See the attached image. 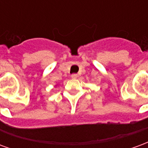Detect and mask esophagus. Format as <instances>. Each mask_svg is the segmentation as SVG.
<instances>
[{
  "mask_svg": "<svg viewBox=\"0 0 148 148\" xmlns=\"http://www.w3.org/2000/svg\"><path fill=\"white\" fill-rule=\"evenodd\" d=\"M71 77H72V78H74V79H75V78H77V74H71Z\"/></svg>",
  "mask_w": 148,
  "mask_h": 148,
  "instance_id": "esophagus-1",
  "label": "esophagus"
}]
</instances>
